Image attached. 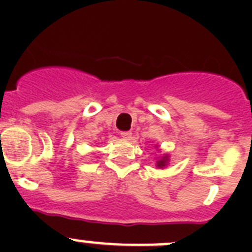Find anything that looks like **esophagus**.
I'll list each match as a JSON object with an SVG mask.
<instances>
[{"instance_id": "esophagus-1", "label": "esophagus", "mask_w": 252, "mask_h": 252, "mask_svg": "<svg viewBox=\"0 0 252 252\" xmlns=\"http://www.w3.org/2000/svg\"><path fill=\"white\" fill-rule=\"evenodd\" d=\"M122 138L126 139V140H129L131 138V131H122L121 133Z\"/></svg>"}]
</instances>
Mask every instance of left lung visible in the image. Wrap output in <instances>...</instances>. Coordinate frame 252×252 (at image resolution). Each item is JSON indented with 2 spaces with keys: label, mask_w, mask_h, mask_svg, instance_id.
Listing matches in <instances>:
<instances>
[{
  "label": "left lung",
  "mask_w": 252,
  "mask_h": 252,
  "mask_svg": "<svg viewBox=\"0 0 252 252\" xmlns=\"http://www.w3.org/2000/svg\"><path fill=\"white\" fill-rule=\"evenodd\" d=\"M168 161H169V156L166 154L162 158H159L158 161H157V167H158V168H164V167L168 164Z\"/></svg>",
  "instance_id": "left-lung-1"
}]
</instances>
